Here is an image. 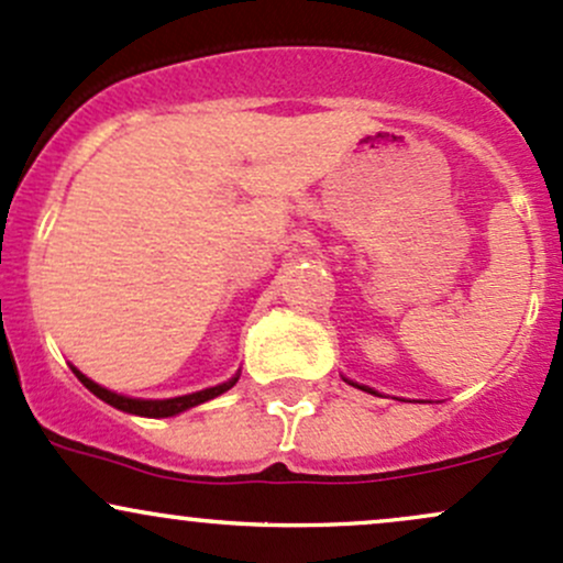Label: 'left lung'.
I'll use <instances>...</instances> for the list:
<instances>
[{"label": "left lung", "instance_id": "1", "mask_svg": "<svg viewBox=\"0 0 563 563\" xmlns=\"http://www.w3.org/2000/svg\"><path fill=\"white\" fill-rule=\"evenodd\" d=\"M347 382V385H352V387H357V390H366V393H372V395H379L376 390H372V387H366V385H357V382H352V379H344Z\"/></svg>", "mask_w": 563, "mask_h": 563}]
</instances>
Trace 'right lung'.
Wrapping results in <instances>:
<instances>
[{"label": "right lung", "mask_w": 563, "mask_h": 563, "mask_svg": "<svg viewBox=\"0 0 563 563\" xmlns=\"http://www.w3.org/2000/svg\"><path fill=\"white\" fill-rule=\"evenodd\" d=\"M74 376H77L79 382H82L88 390L96 395V398H101L103 404L114 406V409L125 411V413H135V417H152V419H163V417H176V413L187 411V409H195V406L206 404V400L211 398H219L221 393H227L230 387H234V382L240 379V372L232 376V379L221 382V385L216 387H206V390H197V393H189V395H178V398H163V400H152V398H131V395H120L114 390H107V387H101L98 382H92L90 376H85L79 368L71 366Z\"/></svg>", "instance_id": "obj_1"}]
</instances>
